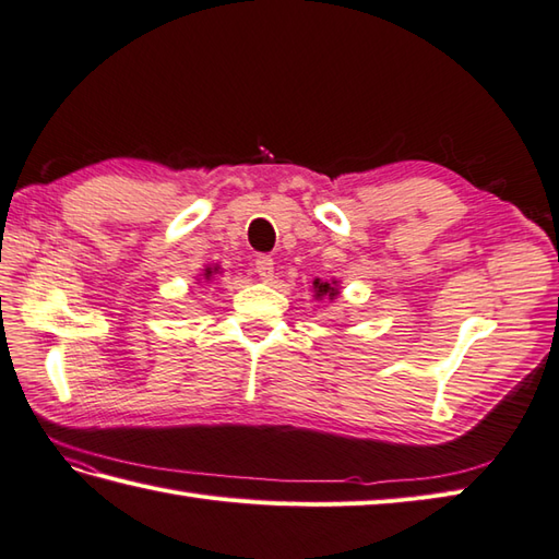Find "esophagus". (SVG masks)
I'll return each instance as SVG.
<instances>
[{"label":"esophagus","mask_w":559,"mask_h":559,"mask_svg":"<svg viewBox=\"0 0 559 559\" xmlns=\"http://www.w3.org/2000/svg\"><path fill=\"white\" fill-rule=\"evenodd\" d=\"M255 272L263 282H272V277H275V260L267 258V255H260L255 260Z\"/></svg>","instance_id":"1"}]
</instances>
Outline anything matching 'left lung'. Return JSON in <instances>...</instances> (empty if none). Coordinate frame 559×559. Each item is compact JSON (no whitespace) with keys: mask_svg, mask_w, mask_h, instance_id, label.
<instances>
[{"mask_svg":"<svg viewBox=\"0 0 559 559\" xmlns=\"http://www.w3.org/2000/svg\"><path fill=\"white\" fill-rule=\"evenodd\" d=\"M340 296V282L337 280H320L316 277L313 280V299L316 301H322V299H330L334 301Z\"/></svg>","mask_w":559,"mask_h":559,"instance_id":"obj_1","label":"left lung"}]
</instances>
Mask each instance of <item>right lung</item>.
I'll return each instance as SVG.
<instances>
[{"instance_id": "add662e5", "label": "right lung", "mask_w": 559, "mask_h": 559, "mask_svg": "<svg viewBox=\"0 0 559 559\" xmlns=\"http://www.w3.org/2000/svg\"><path fill=\"white\" fill-rule=\"evenodd\" d=\"M222 275V267L217 265V263H213V265H205L203 267V272H201V275H198L195 280V284H201V282H213L215 277H219Z\"/></svg>"}]
</instances>
